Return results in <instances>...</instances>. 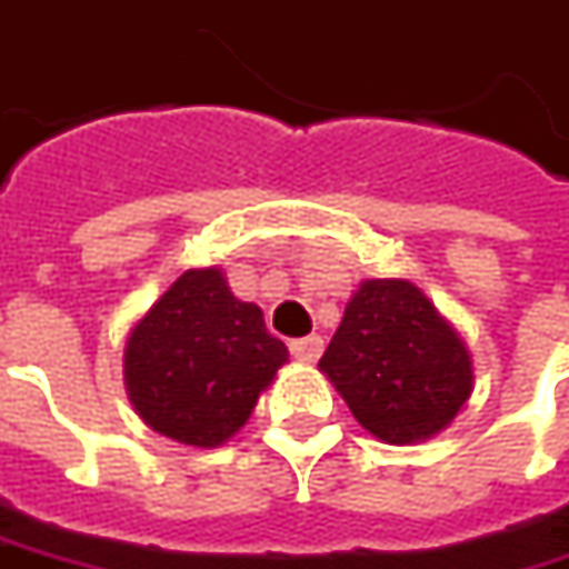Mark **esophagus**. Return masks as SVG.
<instances>
[{"label":"esophagus","instance_id":"esophagus-1","mask_svg":"<svg viewBox=\"0 0 569 569\" xmlns=\"http://www.w3.org/2000/svg\"><path fill=\"white\" fill-rule=\"evenodd\" d=\"M289 350H292V357L302 359V362H315V359L321 357V350H325V340H321L318 333H309V337L292 340Z\"/></svg>","mask_w":569,"mask_h":569}]
</instances>
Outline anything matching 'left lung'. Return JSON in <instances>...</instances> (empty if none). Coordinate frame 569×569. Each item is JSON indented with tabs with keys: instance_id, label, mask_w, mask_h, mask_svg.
I'll use <instances>...</instances> for the list:
<instances>
[{
	"instance_id": "left-lung-1",
	"label": "left lung",
	"mask_w": 569,
	"mask_h": 569,
	"mask_svg": "<svg viewBox=\"0 0 569 569\" xmlns=\"http://www.w3.org/2000/svg\"><path fill=\"white\" fill-rule=\"evenodd\" d=\"M318 369L391 446L446 430L475 388L465 340L408 280L359 283Z\"/></svg>"
}]
</instances>
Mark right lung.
<instances>
[{"mask_svg": "<svg viewBox=\"0 0 569 569\" xmlns=\"http://www.w3.org/2000/svg\"><path fill=\"white\" fill-rule=\"evenodd\" d=\"M289 362L263 311L232 296L219 267L187 270L133 325L123 382L146 427L212 449L236 436Z\"/></svg>", "mask_w": 569, "mask_h": 569, "instance_id": "right-lung-1", "label": "right lung"}]
</instances>
